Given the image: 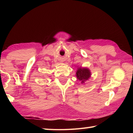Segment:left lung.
Returning <instances> with one entry per match:
<instances>
[{
	"mask_svg": "<svg viewBox=\"0 0 133 133\" xmlns=\"http://www.w3.org/2000/svg\"><path fill=\"white\" fill-rule=\"evenodd\" d=\"M91 72L89 69L85 67H78L76 71V77L77 80L80 81L81 83H84V82L88 80L91 77Z\"/></svg>",
	"mask_w": 133,
	"mask_h": 133,
	"instance_id": "8db88e82",
	"label": "left lung"
}]
</instances>
